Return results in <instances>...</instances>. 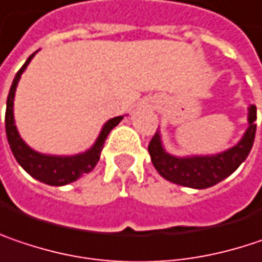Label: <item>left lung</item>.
Instances as JSON below:
<instances>
[{"label":"left lung","mask_w":262,"mask_h":262,"mask_svg":"<svg viewBox=\"0 0 262 262\" xmlns=\"http://www.w3.org/2000/svg\"><path fill=\"white\" fill-rule=\"evenodd\" d=\"M256 106L248 107V129L240 141L225 151L216 155L174 156L163 147L162 135L157 132L148 153L156 171L165 180L192 189H207L229 177L249 156L256 132Z\"/></svg>","instance_id":"8db88e82"}]
</instances>
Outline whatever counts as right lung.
I'll use <instances>...</instances> for the list:
<instances>
[{
    "instance_id": "right-lung-1",
    "label": "right lung",
    "mask_w": 262,
    "mask_h": 262,
    "mask_svg": "<svg viewBox=\"0 0 262 262\" xmlns=\"http://www.w3.org/2000/svg\"><path fill=\"white\" fill-rule=\"evenodd\" d=\"M37 52L38 51H36L34 54H31L28 57V60L25 61V64L16 73L12 86H10V93H9V97H7V107H6L7 141L10 144L12 153L14 156V159L17 160V163L33 179L38 180V181H41L45 184H49V186H64V184H69V183H73V181L79 180L82 176L91 172L96 168L109 132L112 130L115 126H118V123L124 118V115L114 117V118L107 120L106 123L103 124L99 136L96 138L94 144L82 153L72 156L45 155V153H40V151H36L34 148H31L22 139V136L19 135V130H17L16 123H14L13 106H14V94H16V88H17L19 79H20L22 73L25 72V69L28 67V64L34 58Z\"/></svg>"
}]
</instances>
